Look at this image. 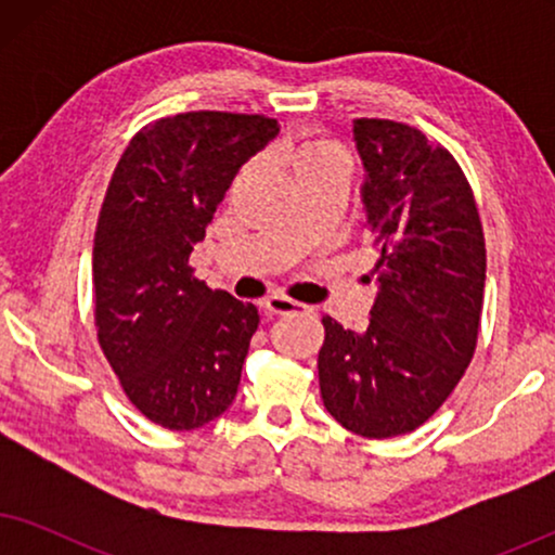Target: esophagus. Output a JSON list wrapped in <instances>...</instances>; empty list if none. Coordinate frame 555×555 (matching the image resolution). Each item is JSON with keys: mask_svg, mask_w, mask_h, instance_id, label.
Wrapping results in <instances>:
<instances>
[{"mask_svg": "<svg viewBox=\"0 0 555 555\" xmlns=\"http://www.w3.org/2000/svg\"><path fill=\"white\" fill-rule=\"evenodd\" d=\"M264 313L270 315H278V318H285V315H298L306 310V306L302 302H295L291 298H280V295H272V298H268L262 302Z\"/></svg>", "mask_w": 555, "mask_h": 555, "instance_id": "34e87169", "label": "esophagus"}]
</instances>
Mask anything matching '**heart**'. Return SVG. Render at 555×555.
<instances>
[{"label":"heart","instance_id":"1","mask_svg":"<svg viewBox=\"0 0 555 555\" xmlns=\"http://www.w3.org/2000/svg\"><path fill=\"white\" fill-rule=\"evenodd\" d=\"M283 162L291 169L293 179H300L323 169L346 171L348 156L344 146L338 141L328 139V135L315 131H300L285 143Z\"/></svg>","mask_w":555,"mask_h":555}]
</instances>
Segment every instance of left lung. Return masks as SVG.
<instances>
[{
	"label": "left lung",
	"mask_w": 555,
	"mask_h": 555,
	"mask_svg": "<svg viewBox=\"0 0 555 555\" xmlns=\"http://www.w3.org/2000/svg\"><path fill=\"white\" fill-rule=\"evenodd\" d=\"M366 171L361 202L378 253L369 328L323 315L321 397L353 435L389 439L422 427L473 361L485 295V237L454 156L420 128L356 118Z\"/></svg>",
	"instance_id": "obj_1"
}]
</instances>
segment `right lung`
Listing matches in <instances>:
<instances>
[{"mask_svg":"<svg viewBox=\"0 0 555 555\" xmlns=\"http://www.w3.org/2000/svg\"><path fill=\"white\" fill-rule=\"evenodd\" d=\"M278 131L257 113H179L143 126L113 171L93 245L98 344L128 401L164 429L204 427L237 397L260 315L196 280L189 255Z\"/></svg>","mask_w":555,"mask_h":555,"instance_id":"right-lung-1","label":"right lung"}]
</instances>
